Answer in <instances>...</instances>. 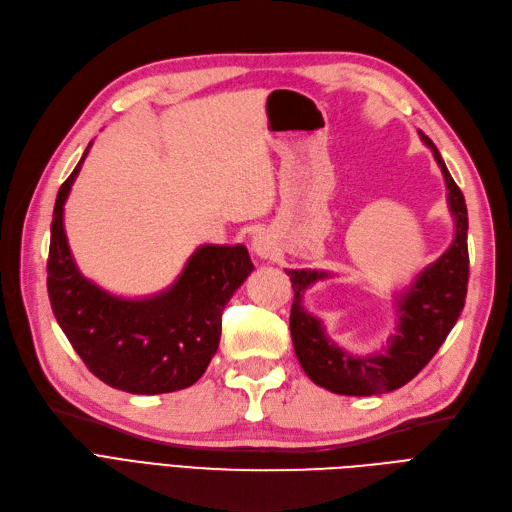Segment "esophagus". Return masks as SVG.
Segmentation results:
<instances>
[{"mask_svg":"<svg viewBox=\"0 0 512 512\" xmlns=\"http://www.w3.org/2000/svg\"><path fill=\"white\" fill-rule=\"evenodd\" d=\"M251 249H253L255 255H259V257H270V255H272V244H270V240L266 238V234H261V232L253 236Z\"/></svg>","mask_w":512,"mask_h":512,"instance_id":"esophagus-1","label":"esophagus"}]
</instances>
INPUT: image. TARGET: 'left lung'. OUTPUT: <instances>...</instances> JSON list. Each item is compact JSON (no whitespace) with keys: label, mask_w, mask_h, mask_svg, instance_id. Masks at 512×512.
Segmentation results:
<instances>
[{"label":"left lung","mask_w":512,"mask_h":512,"mask_svg":"<svg viewBox=\"0 0 512 512\" xmlns=\"http://www.w3.org/2000/svg\"><path fill=\"white\" fill-rule=\"evenodd\" d=\"M420 137L441 166L456 236L449 249L415 276L411 287L396 297L399 327H396V335L390 337L388 346L369 356H352L331 342L323 323L301 306L304 293L314 282L325 280L331 274L318 270H287L295 291L291 337L297 361L316 386L335 394L371 396L405 386L437 354L464 308L468 285V211L464 194L451 179L437 145L424 132H420Z\"/></svg>","instance_id":"left-lung-1"}]
</instances>
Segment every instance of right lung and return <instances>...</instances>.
Returning <instances> with one entry per match:
<instances>
[{
    "instance_id": "obj_1",
    "label": "right lung",
    "mask_w": 512,
    "mask_h": 512,
    "mask_svg": "<svg viewBox=\"0 0 512 512\" xmlns=\"http://www.w3.org/2000/svg\"><path fill=\"white\" fill-rule=\"evenodd\" d=\"M61 185L48 253V297L56 323L86 367L130 394H164L196 384L219 348L221 314L255 266L244 244H204L166 291L122 299L84 278L71 257L63 206L88 156Z\"/></svg>"
}]
</instances>
